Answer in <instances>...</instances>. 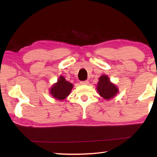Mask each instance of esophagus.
Masks as SVG:
<instances>
[{
    "mask_svg": "<svg viewBox=\"0 0 157 157\" xmlns=\"http://www.w3.org/2000/svg\"><path fill=\"white\" fill-rule=\"evenodd\" d=\"M80 84H82V85H86V84H89V82L87 81V80L82 81V82H80Z\"/></svg>",
    "mask_w": 157,
    "mask_h": 157,
    "instance_id": "1",
    "label": "esophagus"
}]
</instances>
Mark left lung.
I'll return each mask as SVG.
<instances>
[{"label": "left lung", "mask_w": 157, "mask_h": 157, "mask_svg": "<svg viewBox=\"0 0 157 157\" xmlns=\"http://www.w3.org/2000/svg\"><path fill=\"white\" fill-rule=\"evenodd\" d=\"M96 88L99 95L105 100L111 99L118 93V89L115 84L110 82L109 78L106 75L100 77Z\"/></svg>", "instance_id": "obj_1"}]
</instances>
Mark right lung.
Wrapping results in <instances>:
<instances>
[{"label":"right lung","instance_id":"obj_1","mask_svg":"<svg viewBox=\"0 0 157 157\" xmlns=\"http://www.w3.org/2000/svg\"><path fill=\"white\" fill-rule=\"evenodd\" d=\"M73 85L66 81L63 76H59L57 82L53 84L50 89V94L52 96L58 100H63L68 96L73 89Z\"/></svg>","mask_w":157,"mask_h":157}]
</instances>
